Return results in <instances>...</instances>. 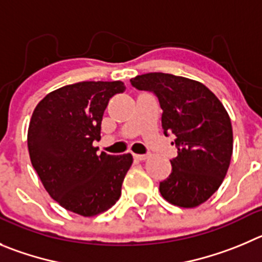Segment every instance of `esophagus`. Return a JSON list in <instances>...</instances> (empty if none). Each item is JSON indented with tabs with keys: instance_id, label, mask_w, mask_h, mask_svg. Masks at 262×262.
Masks as SVG:
<instances>
[{
	"instance_id": "34e87169",
	"label": "esophagus",
	"mask_w": 262,
	"mask_h": 262,
	"mask_svg": "<svg viewBox=\"0 0 262 262\" xmlns=\"http://www.w3.org/2000/svg\"><path fill=\"white\" fill-rule=\"evenodd\" d=\"M134 159H137V160H147L148 159V155H141V154H134Z\"/></svg>"
}]
</instances>
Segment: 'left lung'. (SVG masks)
I'll return each mask as SVG.
<instances>
[{
    "label": "left lung",
    "instance_id": "obj_1",
    "mask_svg": "<svg viewBox=\"0 0 262 262\" xmlns=\"http://www.w3.org/2000/svg\"><path fill=\"white\" fill-rule=\"evenodd\" d=\"M132 85L159 98L164 133L176 134L177 158L172 173L160 182V194L170 204L195 208L221 186L233 155L230 116L219 98L195 80L170 73L136 76Z\"/></svg>",
    "mask_w": 262,
    "mask_h": 262
}]
</instances>
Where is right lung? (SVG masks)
Returning <instances> with one entry per match:
<instances>
[{"label":"right lung","mask_w":262,"mask_h":262,"mask_svg":"<svg viewBox=\"0 0 262 262\" xmlns=\"http://www.w3.org/2000/svg\"><path fill=\"white\" fill-rule=\"evenodd\" d=\"M121 81H82L49 93L32 114L27 134L32 167L60 207L82 217L103 213L119 200L132 154H97L108 101Z\"/></svg>","instance_id":"add662e5"}]
</instances>
